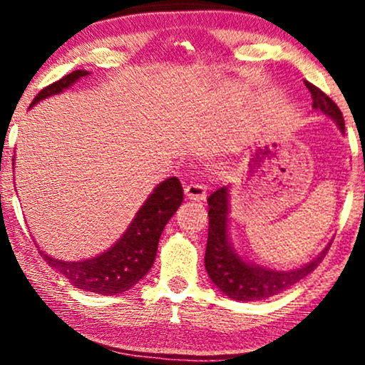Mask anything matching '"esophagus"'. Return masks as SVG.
<instances>
[{
	"label": "esophagus",
	"mask_w": 365,
	"mask_h": 365,
	"mask_svg": "<svg viewBox=\"0 0 365 365\" xmlns=\"http://www.w3.org/2000/svg\"><path fill=\"white\" fill-rule=\"evenodd\" d=\"M206 195H207V190H206V187L202 185V183L192 182L185 187V197H187V199L204 200V199H206Z\"/></svg>",
	"instance_id": "esophagus-1"
}]
</instances>
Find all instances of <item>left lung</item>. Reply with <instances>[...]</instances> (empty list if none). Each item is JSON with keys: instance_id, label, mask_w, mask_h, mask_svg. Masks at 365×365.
Wrapping results in <instances>:
<instances>
[{"instance_id": "left-lung-1", "label": "left lung", "mask_w": 365, "mask_h": 365, "mask_svg": "<svg viewBox=\"0 0 365 365\" xmlns=\"http://www.w3.org/2000/svg\"><path fill=\"white\" fill-rule=\"evenodd\" d=\"M312 96V108L322 111L338 123L341 132H345V121L336 103L326 96L319 87L305 82ZM209 204V233L206 247V271L212 283L230 299L252 302L273 297L276 293L287 290L292 284L312 273L322 261L329 247L322 250L321 255L299 269L273 271L264 269L255 264H247L244 259L232 249L228 242V187L217 188L207 199Z\"/></svg>"}]
</instances>
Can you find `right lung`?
Masks as SVG:
<instances>
[{"instance_id": "right-lung-1", "label": "right lung", "mask_w": 365, "mask_h": 365, "mask_svg": "<svg viewBox=\"0 0 365 365\" xmlns=\"http://www.w3.org/2000/svg\"><path fill=\"white\" fill-rule=\"evenodd\" d=\"M86 75H89L86 70H75V72L65 75L60 81L44 87L36 96L31 106L49 96L60 94L61 91L68 89L72 83ZM182 200V183L178 182L177 177L168 178L154 188L153 194L149 195V199L145 200L144 206L139 209V212L130 223L127 232L110 250L98 257L77 262L58 261L44 252H41V255L49 266L60 271L73 287L81 288V290L101 293V295L123 293L148 274L150 266L154 264V259H156L159 237L170 217L177 212Z\"/></svg>"}]
</instances>
